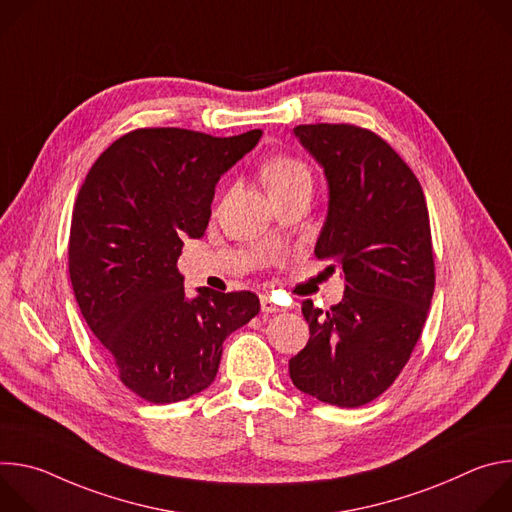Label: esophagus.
I'll list each match as a JSON object with an SVG mask.
<instances>
[{
    "label": "esophagus",
    "mask_w": 512,
    "mask_h": 512,
    "mask_svg": "<svg viewBox=\"0 0 512 512\" xmlns=\"http://www.w3.org/2000/svg\"><path fill=\"white\" fill-rule=\"evenodd\" d=\"M261 310L265 314H275V312H283V308H279L269 296H261Z\"/></svg>",
    "instance_id": "1"
}]
</instances>
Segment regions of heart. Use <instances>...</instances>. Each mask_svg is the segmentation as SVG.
<instances>
[{
    "label": "heart",
    "instance_id": "heart-1",
    "mask_svg": "<svg viewBox=\"0 0 512 512\" xmlns=\"http://www.w3.org/2000/svg\"><path fill=\"white\" fill-rule=\"evenodd\" d=\"M261 178L267 186L269 194L287 190L296 184L302 182H310V172L308 168L296 160V158H289V156H273L269 160L263 162L261 166Z\"/></svg>",
    "mask_w": 512,
    "mask_h": 512
}]
</instances>
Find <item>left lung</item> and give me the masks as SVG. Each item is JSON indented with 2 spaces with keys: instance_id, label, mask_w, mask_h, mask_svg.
Segmentation results:
<instances>
[{
  "instance_id": "left-lung-1",
  "label": "left lung",
  "mask_w": 512,
  "mask_h": 512,
  "mask_svg": "<svg viewBox=\"0 0 512 512\" xmlns=\"http://www.w3.org/2000/svg\"><path fill=\"white\" fill-rule=\"evenodd\" d=\"M294 133L324 170L328 214L314 253L338 263L344 296L328 312L304 302L310 340L289 377L322 403L360 407L393 385L421 336L435 285L427 204L373 131L318 123Z\"/></svg>"
}]
</instances>
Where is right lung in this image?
Instances as JSON below:
<instances>
[{
	"mask_svg": "<svg viewBox=\"0 0 512 512\" xmlns=\"http://www.w3.org/2000/svg\"><path fill=\"white\" fill-rule=\"evenodd\" d=\"M263 131L212 137L135 129L99 156L72 210L68 271L91 332L121 383L150 403H176L216 377L223 342L259 314L251 291H184V239L208 227L214 188Z\"/></svg>",
	"mask_w": 512,
	"mask_h": 512,
	"instance_id": "obj_1",
	"label": "right lung"
}]
</instances>
